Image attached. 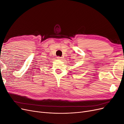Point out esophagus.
<instances>
[{
    "label": "esophagus",
    "instance_id": "obj_1",
    "mask_svg": "<svg viewBox=\"0 0 124 124\" xmlns=\"http://www.w3.org/2000/svg\"><path fill=\"white\" fill-rule=\"evenodd\" d=\"M57 58L58 59H62V57H60V56H57Z\"/></svg>",
    "mask_w": 124,
    "mask_h": 124
}]
</instances>
